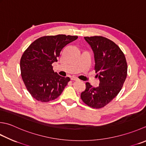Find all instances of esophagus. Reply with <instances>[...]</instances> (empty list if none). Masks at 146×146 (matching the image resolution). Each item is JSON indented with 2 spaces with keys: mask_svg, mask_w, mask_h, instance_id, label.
Returning a JSON list of instances; mask_svg holds the SVG:
<instances>
[{
  "mask_svg": "<svg viewBox=\"0 0 146 146\" xmlns=\"http://www.w3.org/2000/svg\"><path fill=\"white\" fill-rule=\"evenodd\" d=\"M71 80H78V79L76 78V77H71Z\"/></svg>",
  "mask_w": 146,
  "mask_h": 146,
  "instance_id": "34e87169",
  "label": "esophagus"
}]
</instances>
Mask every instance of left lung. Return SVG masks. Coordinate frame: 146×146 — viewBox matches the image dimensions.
I'll return each instance as SVG.
<instances>
[{"label":"left lung","instance_id":"8db88e82","mask_svg":"<svg viewBox=\"0 0 146 146\" xmlns=\"http://www.w3.org/2000/svg\"><path fill=\"white\" fill-rule=\"evenodd\" d=\"M92 47L95 58V71L100 83L93 87L85 84L81 93L83 102L96 109L104 108L118 95L127 75V63L123 52L115 42L102 36H85Z\"/></svg>","mask_w":146,"mask_h":146}]
</instances>
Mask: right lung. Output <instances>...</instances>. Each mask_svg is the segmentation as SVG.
<instances>
[{"instance_id":"1","label":"right lung","mask_w":146,"mask_h":146,"mask_svg":"<svg viewBox=\"0 0 146 146\" xmlns=\"http://www.w3.org/2000/svg\"><path fill=\"white\" fill-rule=\"evenodd\" d=\"M78 36H44L35 40L23 54L20 60L21 75L31 96L42 102L58 98L70 80L54 72L52 64L58 61L66 45Z\"/></svg>"}]
</instances>
